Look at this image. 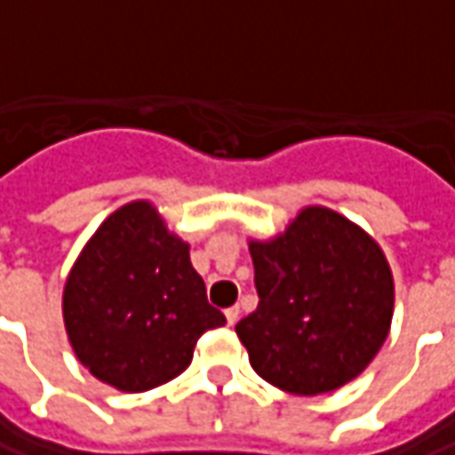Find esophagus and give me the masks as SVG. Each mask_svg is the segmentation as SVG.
I'll return each instance as SVG.
<instances>
[{
	"label": "esophagus",
	"instance_id": "1",
	"mask_svg": "<svg viewBox=\"0 0 455 455\" xmlns=\"http://www.w3.org/2000/svg\"><path fill=\"white\" fill-rule=\"evenodd\" d=\"M236 321H239V307H236V306L227 307V323H228V326H234Z\"/></svg>",
	"mask_w": 455,
	"mask_h": 455
}]
</instances>
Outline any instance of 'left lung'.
<instances>
[{"mask_svg":"<svg viewBox=\"0 0 455 455\" xmlns=\"http://www.w3.org/2000/svg\"><path fill=\"white\" fill-rule=\"evenodd\" d=\"M249 251L259 306L236 336L254 371L292 395L356 379L392 326L395 280L382 247L341 213L306 206Z\"/></svg>","mask_w":455,"mask_h":455,"instance_id":"left-lung-1","label":"left lung"}]
</instances>
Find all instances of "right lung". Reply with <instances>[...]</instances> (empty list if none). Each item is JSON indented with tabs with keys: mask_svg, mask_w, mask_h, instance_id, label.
<instances>
[{
	"mask_svg": "<svg viewBox=\"0 0 455 455\" xmlns=\"http://www.w3.org/2000/svg\"><path fill=\"white\" fill-rule=\"evenodd\" d=\"M78 362L122 392H148L188 369L196 341L227 323L190 265V244L149 201L116 208L93 231L63 287Z\"/></svg>",
	"mask_w": 455,
	"mask_h": 455,
	"instance_id": "obj_1",
	"label": "right lung"
}]
</instances>
